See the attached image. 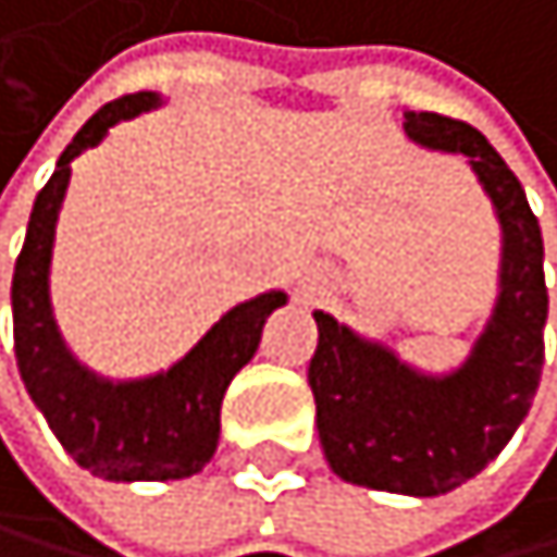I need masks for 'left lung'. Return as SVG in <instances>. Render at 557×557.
Listing matches in <instances>:
<instances>
[{"mask_svg": "<svg viewBox=\"0 0 557 557\" xmlns=\"http://www.w3.org/2000/svg\"><path fill=\"white\" fill-rule=\"evenodd\" d=\"M404 133L428 150L466 153L490 195L504 232L496 308L469 359L445 376L410 370L383 342L314 311L308 383L335 475L386 493L442 496L483 472L531 410L548 321L544 243L524 187L480 129L438 112H404Z\"/></svg>", "mask_w": 557, "mask_h": 557, "instance_id": "8db88e82", "label": "left lung"}]
</instances>
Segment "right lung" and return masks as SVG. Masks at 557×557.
<instances>
[{"label": "right lung", "instance_id": "obj_1", "mask_svg": "<svg viewBox=\"0 0 557 557\" xmlns=\"http://www.w3.org/2000/svg\"><path fill=\"white\" fill-rule=\"evenodd\" d=\"M157 106V91L122 95L77 129L33 201L26 243L13 273V338L26 394L44 410L71 459L112 483L187 480L211 462L228 383L260 349L267 318L287 305L284 290L236 305L171 370L143 380L115 383L95 376L64 346L50 308V260L71 160L98 147L115 122Z\"/></svg>", "mask_w": 557, "mask_h": 557}]
</instances>
